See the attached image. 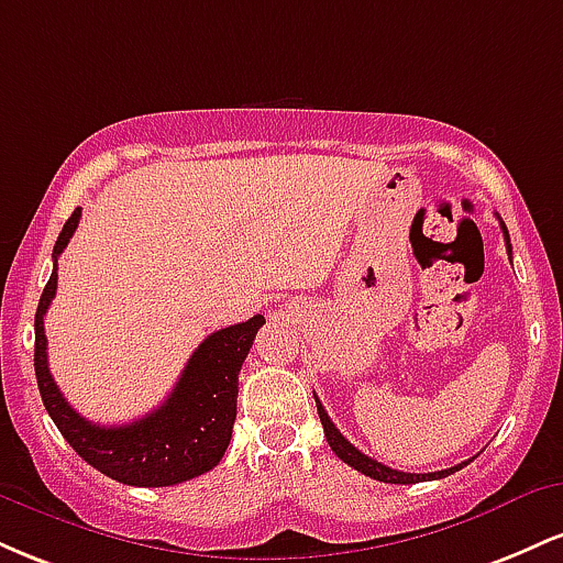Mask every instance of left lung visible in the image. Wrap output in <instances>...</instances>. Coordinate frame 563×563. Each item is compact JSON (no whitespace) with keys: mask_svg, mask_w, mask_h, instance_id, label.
I'll return each instance as SVG.
<instances>
[{"mask_svg":"<svg viewBox=\"0 0 563 563\" xmlns=\"http://www.w3.org/2000/svg\"><path fill=\"white\" fill-rule=\"evenodd\" d=\"M497 219H500V217H497ZM500 228H503V235H506V249L510 254V238H508L506 224H503V219H500ZM314 402H318V416H320L322 431H325V439H328V444H331V450L341 457V461L346 463V466L360 471V474L371 476V479H378V482H386V484H416V482H426V479H429V482L431 479H444V476L455 474V471H461L463 466H466V463H457V466L444 468V471H431V474H407V471H397V468L384 466V463L373 461V457H367L365 452H360L344 434H341L339 429H335V423L331 421V418H328L325 407L320 405L318 397H314Z\"/></svg>","mask_w":563,"mask_h":563,"instance_id":"left-lung-1","label":"left lung"}]
</instances>
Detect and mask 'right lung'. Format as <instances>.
I'll return each instance as SVG.
<instances>
[{"label": "right lung", "mask_w": 563, "mask_h": 563, "mask_svg": "<svg viewBox=\"0 0 563 563\" xmlns=\"http://www.w3.org/2000/svg\"><path fill=\"white\" fill-rule=\"evenodd\" d=\"M81 209L63 224L53 249V275L38 299L34 318V371L38 394L66 442L81 461L132 487H172L206 474L222 461L232 437L238 412V373L264 325L262 314L238 325L222 328L198 344L187 360L183 376L164 405L145 418L124 426H97L79 416L57 389L47 365L44 314L57 290V256L63 254L76 228Z\"/></svg>", "instance_id": "obj_1"}]
</instances>
